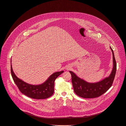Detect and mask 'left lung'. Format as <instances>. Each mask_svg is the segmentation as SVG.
<instances>
[{"label": "left lung", "instance_id": "1", "mask_svg": "<svg viewBox=\"0 0 126 126\" xmlns=\"http://www.w3.org/2000/svg\"><path fill=\"white\" fill-rule=\"evenodd\" d=\"M110 49L113 54V69L109 76L101 81L94 83L89 82L78 77L72 71H69L72 76L74 91L77 95L85 98L97 97L106 92L111 87L116 74L117 64L111 47Z\"/></svg>", "mask_w": 126, "mask_h": 126}]
</instances>
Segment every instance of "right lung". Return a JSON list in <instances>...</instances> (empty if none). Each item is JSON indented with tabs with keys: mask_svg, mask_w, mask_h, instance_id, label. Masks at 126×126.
Returning a JSON list of instances; mask_svg holds the SVG:
<instances>
[{
	"mask_svg": "<svg viewBox=\"0 0 126 126\" xmlns=\"http://www.w3.org/2000/svg\"><path fill=\"white\" fill-rule=\"evenodd\" d=\"M11 72L12 78L20 91L26 96L33 99H43L50 97L54 93V81L63 71L52 74L47 80L42 84L32 85L18 78L13 72L11 64Z\"/></svg>",
	"mask_w": 126,
	"mask_h": 126,
	"instance_id": "obj_1",
	"label": "right lung"
}]
</instances>
